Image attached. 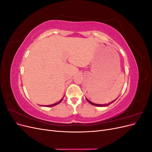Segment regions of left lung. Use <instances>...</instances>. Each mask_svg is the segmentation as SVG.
<instances>
[{
  "label": "left lung",
  "mask_w": 152,
  "mask_h": 152,
  "mask_svg": "<svg viewBox=\"0 0 152 152\" xmlns=\"http://www.w3.org/2000/svg\"><path fill=\"white\" fill-rule=\"evenodd\" d=\"M86 99H87V102H88L89 103H91V104H93V105L96 106V107H104V106H108V105H109L110 104H111L112 102H114L115 101V100H114V101H113V102H112L111 103H108V104H95V103H93V102H91V101H89L88 99H87V98H86Z\"/></svg>",
  "instance_id": "obj_1"
}]
</instances>
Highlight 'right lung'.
I'll use <instances>...</instances> for the list:
<instances>
[{"label": "right lung", "mask_w": 152, "mask_h": 152, "mask_svg": "<svg viewBox=\"0 0 152 152\" xmlns=\"http://www.w3.org/2000/svg\"><path fill=\"white\" fill-rule=\"evenodd\" d=\"M63 98L61 99H60L59 101V102H58V103H54V104H50V105H46V107H53V106H55V105H56V104H59V103H60L61 101L63 100ZM44 106H45V105H44Z\"/></svg>", "instance_id": "right-lung-1"}]
</instances>
